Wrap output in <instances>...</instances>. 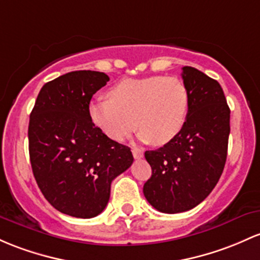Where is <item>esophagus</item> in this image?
Returning <instances> with one entry per match:
<instances>
[{
  "label": "esophagus",
  "mask_w": 260,
  "mask_h": 260,
  "mask_svg": "<svg viewBox=\"0 0 260 260\" xmlns=\"http://www.w3.org/2000/svg\"><path fill=\"white\" fill-rule=\"evenodd\" d=\"M132 154L133 156H135V159H141L143 158V150L139 149V148H133L132 149Z\"/></svg>",
  "instance_id": "34e87169"
}]
</instances>
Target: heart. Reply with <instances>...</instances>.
I'll return each mask as SVG.
<instances>
[{"label":"heart","instance_id":"heart-1","mask_svg":"<svg viewBox=\"0 0 260 260\" xmlns=\"http://www.w3.org/2000/svg\"><path fill=\"white\" fill-rule=\"evenodd\" d=\"M110 100L88 106L92 123L107 138L122 142L137 127L142 142L167 144L181 132L189 111V92L180 79L148 76L125 79L108 90Z\"/></svg>","mask_w":260,"mask_h":260}]
</instances>
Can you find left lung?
Returning a JSON list of instances; mask_svg holds the SVG:
<instances>
[{"label": "left lung", "instance_id": "8db88e82", "mask_svg": "<svg viewBox=\"0 0 260 260\" xmlns=\"http://www.w3.org/2000/svg\"><path fill=\"white\" fill-rule=\"evenodd\" d=\"M189 111L181 132L159 149L147 150L152 176L147 201L164 213L198 206L216 186L227 159L230 107L221 85L192 67L182 68Z\"/></svg>", "mask_w": 260, "mask_h": 260}]
</instances>
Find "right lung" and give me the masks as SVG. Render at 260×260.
I'll return each mask as SVG.
<instances>
[{
	"mask_svg": "<svg viewBox=\"0 0 260 260\" xmlns=\"http://www.w3.org/2000/svg\"><path fill=\"white\" fill-rule=\"evenodd\" d=\"M108 80L91 70L59 76L42 87L30 113L34 178L51 206L73 217L100 215L110 200L111 182L133 162L131 148L107 138L88 115L93 93Z\"/></svg>",
	"mask_w": 260,
	"mask_h": 260,
	"instance_id": "right-lung-1",
	"label": "right lung"
}]
</instances>
